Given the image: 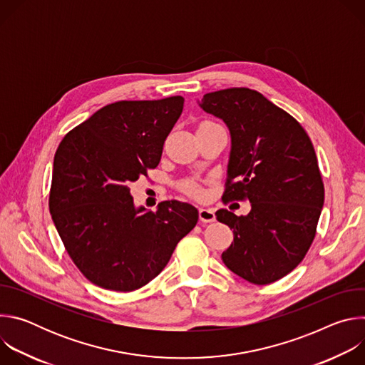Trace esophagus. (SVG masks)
I'll list each match as a JSON object with an SVG mask.
<instances>
[{"instance_id": "1", "label": "esophagus", "mask_w": 365, "mask_h": 365, "mask_svg": "<svg viewBox=\"0 0 365 365\" xmlns=\"http://www.w3.org/2000/svg\"><path fill=\"white\" fill-rule=\"evenodd\" d=\"M199 220L202 222H214L215 221V212L211 207H200L199 210Z\"/></svg>"}]
</instances>
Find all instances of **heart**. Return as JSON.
<instances>
[{"label":"heart","mask_w":365,"mask_h":365,"mask_svg":"<svg viewBox=\"0 0 365 365\" xmlns=\"http://www.w3.org/2000/svg\"><path fill=\"white\" fill-rule=\"evenodd\" d=\"M212 125H218V124H215V123H212V121H203V123L199 124V127H212ZM199 127H197V128H199ZM182 189H183L187 195H190V196H193V197H200V196L203 195V190H202V187L197 185L196 180H186V182L182 185Z\"/></svg>","instance_id":"heart-1"}]
</instances>
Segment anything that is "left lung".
I'll return each instance as SVG.
<instances>
[{"instance_id": "8db88e82", "label": "left lung", "mask_w": 365, "mask_h": 365, "mask_svg": "<svg viewBox=\"0 0 365 365\" xmlns=\"http://www.w3.org/2000/svg\"><path fill=\"white\" fill-rule=\"evenodd\" d=\"M200 107L231 131L224 203H251L245 217L215 214L234 232L222 262L250 283H274L300 264L317 235L325 189L314 144L297 120L254 89L205 93Z\"/></svg>"}]
</instances>
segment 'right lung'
<instances>
[{
  "label": "right lung",
  "instance_id": "1",
  "mask_svg": "<svg viewBox=\"0 0 365 365\" xmlns=\"http://www.w3.org/2000/svg\"><path fill=\"white\" fill-rule=\"evenodd\" d=\"M183 96L118 101L96 111L61 141L48 210L79 272L93 284L133 292L158 276L196 225L195 206L162 202L134 207L130 185L158 168Z\"/></svg>",
  "mask_w": 365,
  "mask_h": 365
}]
</instances>
